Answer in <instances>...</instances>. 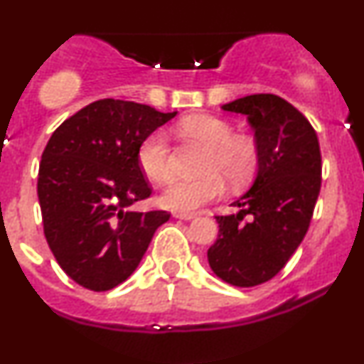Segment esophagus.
Returning <instances> with one entry per match:
<instances>
[{
  "label": "esophagus",
  "instance_id": "1",
  "mask_svg": "<svg viewBox=\"0 0 364 364\" xmlns=\"http://www.w3.org/2000/svg\"><path fill=\"white\" fill-rule=\"evenodd\" d=\"M173 217H176V219H183V220H191V219H195L196 214H195V212L176 210V212H173Z\"/></svg>",
  "mask_w": 364,
  "mask_h": 364
}]
</instances>
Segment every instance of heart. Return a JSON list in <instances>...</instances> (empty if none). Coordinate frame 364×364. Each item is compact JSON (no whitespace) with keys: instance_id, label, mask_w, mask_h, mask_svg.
I'll return each mask as SVG.
<instances>
[{"instance_id":"obj_1","label":"heart","mask_w":364,"mask_h":364,"mask_svg":"<svg viewBox=\"0 0 364 364\" xmlns=\"http://www.w3.org/2000/svg\"><path fill=\"white\" fill-rule=\"evenodd\" d=\"M179 132L208 147L203 176L174 181L161 196L162 205L174 210H195L224 193L228 178L241 185L253 176L258 164V147L252 136L235 135L228 121L214 114H193L181 119ZM140 169L150 181L166 185L174 176L171 145L164 129H154L140 141L136 152Z\"/></svg>"}]
</instances>
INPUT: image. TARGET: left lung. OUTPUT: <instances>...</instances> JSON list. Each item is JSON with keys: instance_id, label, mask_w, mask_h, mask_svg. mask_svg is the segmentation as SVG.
<instances>
[{"instance_id": "left-lung-1", "label": "left lung", "mask_w": 364, "mask_h": 364, "mask_svg": "<svg viewBox=\"0 0 364 364\" xmlns=\"http://www.w3.org/2000/svg\"><path fill=\"white\" fill-rule=\"evenodd\" d=\"M248 116L258 147L253 186L236 200L237 214L215 215L208 265L224 282L252 287L275 277L301 245L321 186L318 136L292 104L253 94L224 104Z\"/></svg>"}]
</instances>
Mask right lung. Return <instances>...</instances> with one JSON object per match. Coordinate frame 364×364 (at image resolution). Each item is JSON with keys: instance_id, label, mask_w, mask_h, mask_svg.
Instances as JSON below:
<instances>
[{"instance_id": "add662e5", "label": "right lung", "mask_w": 364, "mask_h": 364, "mask_svg": "<svg viewBox=\"0 0 364 364\" xmlns=\"http://www.w3.org/2000/svg\"><path fill=\"white\" fill-rule=\"evenodd\" d=\"M176 116L145 104L101 99L54 129L37 179L44 236L65 274L90 291L124 282L147 252L166 210L135 212L152 193L136 152Z\"/></svg>"}]
</instances>
